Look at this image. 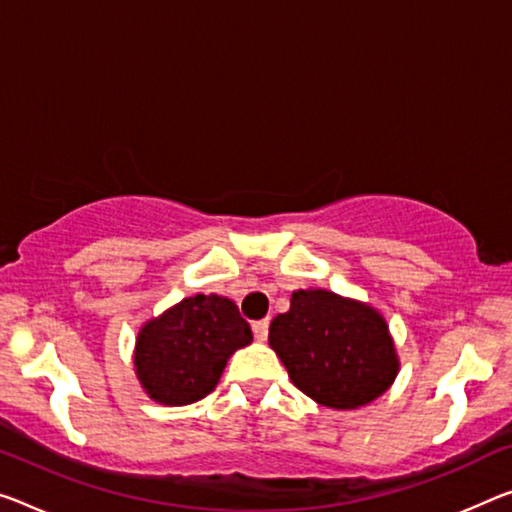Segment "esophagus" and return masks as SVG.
Returning a JSON list of instances; mask_svg holds the SVG:
<instances>
[{"label":"esophagus","instance_id":"34e87169","mask_svg":"<svg viewBox=\"0 0 512 512\" xmlns=\"http://www.w3.org/2000/svg\"><path fill=\"white\" fill-rule=\"evenodd\" d=\"M254 336H256V341H265L267 338V332H270V320L267 318H263V320H256L254 325Z\"/></svg>","mask_w":512,"mask_h":512}]
</instances>
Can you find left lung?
<instances>
[{"label": "left lung", "instance_id": "1", "mask_svg": "<svg viewBox=\"0 0 512 512\" xmlns=\"http://www.w3.org/2000/svg\"><path fill=\"white\" fill-rule=\"evenodd\" d=\"M270 345L290 380L325 407L355 410L391 387L398 359L375 309L329 290H297L270 325Z\"/></svg>", "mask_w": 512, "mask_h": 512}]
</instances>
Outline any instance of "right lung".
Listing matches in <instances>:
<instances>
[{"instance_id":"1","label":"right lung","mask_w":512,"mask_h":512,"mask_svg":"<svg viewBox=\"0 0 512 512\" xmlns=\"http://www.w3.org/2000/svg\"><path fill=\"white\" fill-rule=\"evenodd\" d=\"M251 343L249 322L219 295L187 297L137 338L135 366L144 389L164 405H187L217 387L226 361Z\"/></svg>"}]
</instances>
